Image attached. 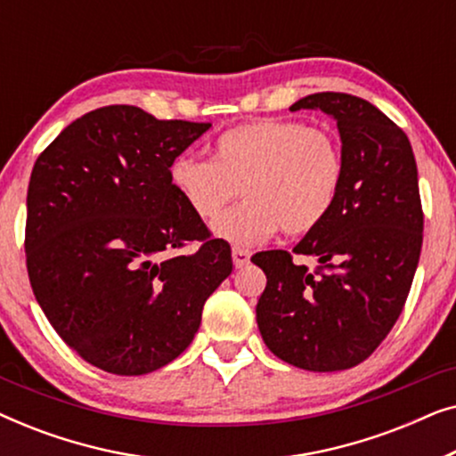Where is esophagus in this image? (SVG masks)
Returning a JSON list of instances; mask_svg holds the SVG:
<instances>
[{
	"label": "esophagus",
	"mask_w": 456,
	"mask_h": 456,
	"mask_svg": "<svg viewBox=\"0 0 456 456\" xmlns=\"http://www.w3.org/2000/svg\"><path fill=\"white\" fill-rule=\"evenodd\" d=\"M248 259H251V251H247V248H242V247L232 248V261L236 267H245L248 264Z\"/></svg>",
	"instance_id": "esophagus-1"
}]
</instances>
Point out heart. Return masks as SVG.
Returning a JSON list of instances; mask_svg holds the SVG:
<instances>
[{
  "mask_svg": "<svg viewBox=\"0 0 456 456\" xmlns=\"http://www.w3.org/2000/svg\"><path fill=\"white\" fill-rule=\"evenodd\" d=\"M345 174V151L330 130L261 118L224 130L211 145V159L178 155L170 183L205 222L240 191L245 199L217 217L214 232L255 245L278 230L305 236L320 228L338 201Z\"/></svg>",
  "mask_w": 456,
  "mask_h": 456,
  "instance_id": "heart-1",
  "label": "heart"
}]
</instances>
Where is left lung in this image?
Listing matches in <instances>:
<instances>
[{
	"instance_id": "left-lung-1",
	"label": "left lung",
	"mask_w": 456,
	"mask_h": 456,
	"mask_svg": "<svg viewBox=\"0 0 456 456\" xmlns=\"http://www.w3.org/2000/svg\"><path fill=\"white\" fill-rule=\"evenodd\" d=\"M320 108L336 118L345 184L326 222L292 253H255L267 284L257 326L267 348L309 371H340L376 351L403 314L423 242L417 164L407 134L365 99L314 93L292 111ZM295 254L315 256L309 271Z\"/></svg>"
}]
</instances>
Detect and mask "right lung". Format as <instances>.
<instances>
[{"instance_id": "obj_1", "label": "right lung", "mask_w": 456, "mask_h": 456, "mask_svg": "<svg viewBox=\"0 0 456 456\" xmlns=\"http://www.w3.org/2000/svg\"><path fill=\"white\" fill-rule=\"evenodd\" d=\"M209 128L105 105L35 161L24 230L30 286L60 338L99 370L142 376L176 359L232 272L228 242L170 183L172 161Z\"/></svg>"}]
</instances>
